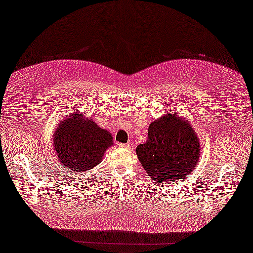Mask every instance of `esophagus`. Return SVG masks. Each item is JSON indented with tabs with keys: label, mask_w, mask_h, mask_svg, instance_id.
I'll return each mask as SVG.
<instances>
[{
	"label": "esophagus",
	"mask_w": 253,
	"mask_h": 253,
	"mask_svg": "<svg viewBox=\"0 0 253 253\" xmlns=\"http://www.w3.org/2000/svg\"><path fill=\"white\" fill-rule=\"evenodd\" d=\"M118 146L122 147V148H128L129 143H118Z\"/></svg>",
	"instance_id": "obj_1"
}]
</instances>
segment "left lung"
I'll use <instances>...</instances> for the list:
<instances>
[{
	"label": "left lung",
	"mask_w": 253,
	"mask_h": 253,
	"mask_svg": "<svg viewBox=\"0 0 253 253\" xmlns=\"http://www.w3.org/2000/svg\"><path fill=\"white\" fill-rule=\"evenodd\" d=\"M200 141L186 119L165 114L148 127V139L136 148L138 160L154 181L185 179L200 159Z\"/></svg>",
	"instance_id": "obj_1"
}]
</instances>
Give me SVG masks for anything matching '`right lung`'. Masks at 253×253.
Listing matches in <instances>:
<instances>
[{
    "label": "right lung",
    "instance_id": "add662e5",
    "mask_svg": "<svg viewBox=\"0 0 253 253\" xmlns=\"http://www.w3.org/2000/svg\"><path fill=\"white\" fill-rule=\"evenodd\" d=\"M112 145L113 137L109 131L77 112L67 116L53 134L57 159L73 172L92 169L102 162L105 151Z\"/></svg>",
    "mask_w": 253,
    "mask_h": 253
}]
</instances>
